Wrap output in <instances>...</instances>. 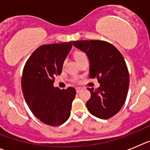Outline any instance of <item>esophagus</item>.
Masks as SVG:
<instances>
[{
	"label": "esophagus",
	"instance_id": "34e87169",
	"mask_svg": "<svg viewBox=\"0 0 150 150\" xmlns=\"http://www.w3.org/2000/svg\"><path fill=\"white\" fill-rule=\"evenodd\" d=\"M81 90H82L81 87H77V88H76V92L78 93H80Z\"/></svg>",
	"mask_w": 150,
	"mask_h": 150
}]
</instances>
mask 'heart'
<instances>
[{"mask_svg":"<svg viewBox=\"0 0 150 150\" xmlns=\"http://www.w3.org/2000/svg\"><path fill=\"white\" fill-rule=\"evenodd\" d=\"M83 55H85L83 52H75V54H74V57H75V60H78V58H80L81 57H83Z\"/></svg>","mask_w":150,"mask_h":150,"instance_id":"heart-1","label":"heart"}]
</instances>
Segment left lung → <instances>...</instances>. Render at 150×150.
I'll list each match as a JSON object with an SVG mask.
<instances>
[{
    "mask_svg": "<svg viewBox=\"0 0 150 150\" xmlns=\"http://www.w3.org/2000/svg\"><path fill=\"white\" fill-rule=\"evenodd\" d=\"M73 45L84 52L90 61V78H97L100 86L87 88L91 97L86 103L90 114L109 119L117 114L125 103L129 85L127 66L116 47L105 41H73Z\"/></svg>",
    "mask_w": 150,
    "mask_h": 150,
    "instance_id": "1",
    "label": "left lung"
}]
</instances>
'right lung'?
<instances>
[{
  "mask_svg": "<svg viewBox=\"0 0 150 150\" xmlns=\"http://www.w3.org/2000/svg\"><path fill=\"white\" fill-rule=\"evenodd\" d=\"M72 42L39 47L27 60L21 77L24 97L35 117L48 125H62L70 117L74 87H54V77L62 72Z\"/></svg>",
  "mask_w": 150,
  "mask_h": 150,
  "instance_id": "1",
  "label": "right lung"
}]
</instances>
